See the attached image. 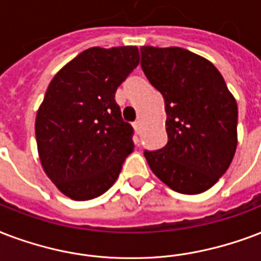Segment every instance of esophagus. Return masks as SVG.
<instances>
[{"instance_id":"esophagus-1","label":"esophagus","mask_w":261,"mask_h":261,"mask_svg":"<svg viewBox=\"0 0 261 261\" xmlns=\"http://www.w3.org/2000/svg\"><path fill=\"white\" fill-rule=\"evenodd\" d=\"M133 126H134V130L137 131V134H141V128H142V127H141V122H139V120H137V122H134V124H133Z\"/></svg>"}]
</instances>
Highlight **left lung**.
I'll return each instance as SVG.
<instances>
[{"label": "left lung", "mask_w": 261, "mask_h": 261, "mask_svg": "<svg viewBox=\"0 0 261 261\" xmlns=\"http://www.w3.org/2000/svg\"><path fill=\"white\" fill-rule=\"evenodd\" d=\"M142 71L164 97L168 142L145 150L172 190L198 194L227 171L237 149L238 107L211 61L182 47H141Z\"/></svg>", "instance_id": "obj_1"}]
</instances>
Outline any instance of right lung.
<instances>
[{"mask_svg": "<svg viewBox=\"0 0 261 261\" xmlns=\"http://www.w3.org/2000/svg\"><path fill=\"white\" fill-rule=\"evenodd\" d=\"M139 64L137 46L90 47L56 73L35 119L38 154L60 192L76 201L104 194L134 150L115 101Z\"/></svg>", "mask_w": 261, "mask_h": 261, "instance_id": "add662e5", "label": "right lung"}]
</instances>
